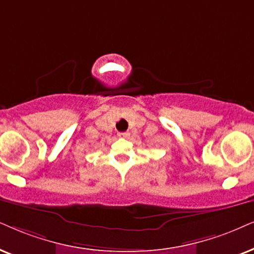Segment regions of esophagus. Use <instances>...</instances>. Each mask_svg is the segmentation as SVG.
<instances>
[{
	"label": "esophagus",
	"mask_w": 254,
	"mask_h": 254,
	"mask_svg": "<svg viewBox=\"0 0 254 254\" xmlns=\"http://www.w3.org/2000/svg\"><path fill=\"white\" fill-rule=\"evenodd\" d=\"M129 136H130L129 132H120V133H118V137H121V138H127Z\"/></svg>",
	"instance_id": "1"
}]
</instances>
